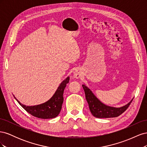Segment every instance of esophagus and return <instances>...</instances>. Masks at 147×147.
Returning <instances> with one entry per match:
<instances>
[{
    "label": "esophagus",
    "mask_w": 147,
    "mask_h": 147,
    "mask_svg": "<svg viewBox=\"0 0 147 147\" xmlns=\"http://www.w3.org/2000/svg\"><path fill=\"white\" fill-rule=\"evenodd\" d=\"M73 75H74V78H79L81 76V72L79 70H75L74 72Z\"/></svg>",
    "instance_id": "1"
}]
</instances>
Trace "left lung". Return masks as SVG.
<instances>
[{
	"label": "left lung",
	"instance_id": "left-lung-1",
	"mask_svg": "<svg viewBox=\"0 0 147 147\" xmlns=\"http://www.w3.org/2000/svg\"><path fill=\"white\" fill-rule=\"evenodd\" d=\"M82 87L85 93L86 99L88 103L91 113L93 116L98 118H113L119 116L125 112L133 100L132 99L129 103L121 107H113L106 105L101 102L85 84H83Z\"/></svg>",
	"mask_w": 147,
	"mask_h": 147
}]
</instances>
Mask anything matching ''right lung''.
I'll return each mask as SVG.
<instances>
[{"instance_id":"obj_1","label":"right lung","mask_w":147,"mask_h":147,"mask_svg":"<svg viewBox=\"0 0 147 147\" xmlns=\"http://www.w3.org/2000/svg\"><path fill=\"white\" fill-rule=\"evenodd\" d=\"M69 80L70 78L68 77L62 82L54 95L48 101L42 104L34 106H26L22 104L18 100L16 99L15 97V98L22 107L32 116L42 119L54 118L56 117L61 112L62 105L64 101V91L66 84L69 82Z\"/></svg>"}]
</instances>
